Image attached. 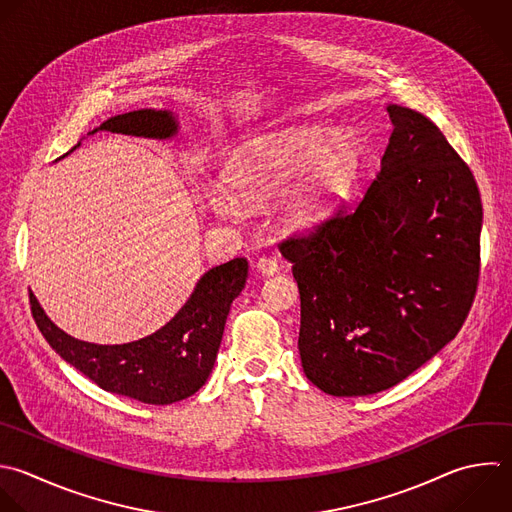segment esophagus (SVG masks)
<instances>
[{
	"label": "esophagus",
	"mask_w": 512,
	"mask_h": 512,
	"mask_svg": "<svg viewBox=\"0 0 512 512\" xmlns=\"http://www.w3.org/2000/svg\"><path fill=\"white\" fill-rule=\"evenodd\" d=\"M256 270L262 274V276H272V274H276L278 272V262L274 260V258H260L258 262H256Z\"/></svg>",
	"instance_id": "esophagus-1"
}]
</instances>
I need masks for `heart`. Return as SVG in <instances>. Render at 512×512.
I'll list each match as a JSON object with an SVG mask.
<instances>
[{
	"label": "heart",
	"instance_id": "b5f03b06",
	"mask_svg": "<svg viewBox=\"0 0 512 512\" xmlns=\"http://www.w3.org/2000/svg\"><path fill=\"white\" fill-rule=\"evenodd\" d=\"M360 166L362 154L352 138H338L336 128L308 122L244 140L228 156L226 180L248 202H264L284 192V222L292 230H312L346 202ZM231 191L224 184L210 188V206L222 218L238 214Z\"/></svg>",
	"mask_w": 512,
	"mask_h": 512
}]
</instances>
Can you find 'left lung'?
<instances>
[{
    "label": "left lung",
    "instance_id": "8db88e82",
    "mask_svg": "<svg viewBox=\"0 0 512 512\" xmlns=\"http://www.w3.org/2000/svg\"><path fill=\"white\" fill-rule=\"evenodd\" d=\"M392 134L358 206L280 244L300 292L304 374L332 396L382 392L462 328L474 300L482 204L472 172L420 112Z\"/></svg>",
    "mask_w": 512,
    "mask_h": 512
}]
</instances>
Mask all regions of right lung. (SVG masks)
<instances>
[{
	"mask_svg": "<svg viewBox=\"0 0 512 512\" xmlns=\"http://www.w3.org/2000/svg\"><path fill=\"white\" fill-rule=\"evenodd\" d=\"M172 140L180 122L170 110H134L100 124L96 132ZM80 146V144H78ZM74 146L70 152H74ZM248 278L246 258L210 268L178 314L154 334L128 344H94L58 328L30 292L34 320L50 346L100 388L146 404H172L198 392L216 362L226 318Z\"/></svg>",
	"mask_w": 512,
	"mask_h": 512,
	"instance_id": "add662e5",
	"label": "right lung"
}]
</instances>
